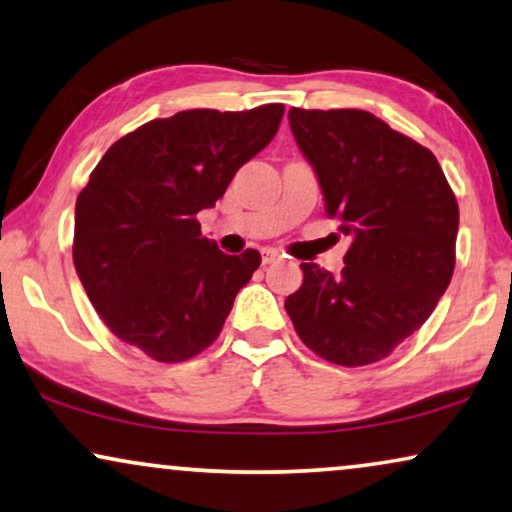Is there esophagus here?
Segmentation results:
<instances>
[{
  "label": "esophagus",
  "mask_w": 512,
  "mask_h": 512,
  "mask_svg": "<svg viewBox=\"0 0 512 512\" xmlns=\"http://www.w3.org/2000/svg\"><path fill=\"white\" fill-rule=\"evenodd\" d=\"M278 260H281V252H278V250H271V248L262 250V262L264 264H274Z\"/></svg>",
  "instance_id": "34e87169"
}]
</instances>
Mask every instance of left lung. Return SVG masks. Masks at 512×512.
<instances>
[{
    "label": "left lung",
    "mask_w": 512,
    "mask_h": 512,
    "mask_svg": "<svg viewBox=\"0 0 512 512\" xmlns=\"http://www.w3.org/2000/svg\"><path fill=\"white\" fill-rule=\"evenodd\" d=\"M323 189L325 213L351 238L342 274L302 264L285 311L302 342L335 365L386 358L426 323L454 274L459 206L431 149L363 109L288 112Z\"/></svg>",
    "instance_id": "left-lung-1"
}]
</instances>
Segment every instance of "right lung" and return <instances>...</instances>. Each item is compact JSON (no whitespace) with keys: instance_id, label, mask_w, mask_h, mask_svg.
Wrapping results in <instances>:
<instances>
[{"instance_id":"1","label":"right lung","mask_w":512,"mask_h":512,"mask_svg":"<svg viewBox=\"0 0 512 512\" xmlns=\"http://www.w3.org/2000/svg\"><path fill=\"white\" fill-rule=\"evenodd\" d=\"M285 107L187 109L124 135L102 156L74 210V269L121 342L182 363L220 335L262 257L224 255L196 215L274 140Z\"/></svg>"}]
</instances>
